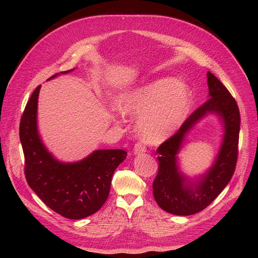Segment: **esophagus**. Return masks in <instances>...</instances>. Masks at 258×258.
<instances>
[{"label": "esophagus", "mask_w": 258, "mask_h": 258, "mask_svg": "<svg viewBox=\"0 0 258 258\" xmlns=\"http://www.w3.org/2000/svg\"><path fill=\"white\" fill-rule=\"evenodd\" d=\"M146 152V147L141 144V143H138L135 145L134 147V154L135 155H139V154H142V153H145Z\"/></svg>", "instance_id": "esophagus-1"}]
</instances>
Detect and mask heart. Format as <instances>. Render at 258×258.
<instances>
[{
    "mask_svg": "<svg viewBox=\"0 0 258 258\" xmlns=\"http://www.w3.org/2000/svg\"><path fill=\"white\" fill-rule=\"evenodd\" d=\"M191 104L188 86L174 79H160L127 92L118 110L122 115H139L137 134L148 144H159L182 126Z\"/></svg>",
    "mask_w": 258,
    "mask_h": 258,
    "instance_id": "b5f03b06",
    "label": "heart"
}]
</instances>
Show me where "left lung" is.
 Wrapping results in <instances>:
<instances>
[{"label": "left lung", "instance_id": "8db88e82", "mask_svg": "<svg viewBox=\"0 0 258 258\" xmlns=\"http://www.w3.org/2000/svg\"><path fill=\"white\" fill-rule=\"evenodd\" d=\"M207 76L209 95L206 103L197 108L176 134L157 150L159 169L153 183L154 198L163 211L174 215H192L206 209L227 186L236 169L239 108L221 81L211 72ZM209 114L217 116L222 126L221 143L211 166L202 174L189 177L182 172L178 154L192 129Z\"/></svg>", "mask_w": 258, "mask_h": 258}]
</instances>
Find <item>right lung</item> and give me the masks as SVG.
Listing matches in <instances>:
<instances>
[{"instance_id":"right-lung-1","label":"right lung","mask_w":258,"mask_h":258,"mask_svg":"<svg viewBox=\"0 0 258 258\" xmlns=\"http://www.w3.org/2000/svg\"><path fill=\"white\" fill-rule=\"evenodd\" d=\"M74 70L53 75L49 80ZM40 90L38 86L33 91L20 121L19 137L25 154L27 182L54 212L70 220H82L104 205L110 194L112 176L126 159L127 153L122 150H96L82 160L66 162L57 159L38 134Z\"/></svg>"}]
</instances>
